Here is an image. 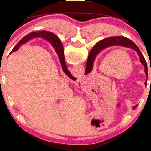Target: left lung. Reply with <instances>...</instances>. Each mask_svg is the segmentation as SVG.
<instances>
[{
    "instance_id": "8db88e82",
    "label": "left lung",
    "mask_w": 151,
    "mask_h": 151,
    "mask_svg": "<svg viewBox=\"0 0 151 151\" xmlns=\"http://www.w3.org/2000/svg\"><path fill=\"white\" fill-rule=\"evenodd\" d=\"M57 40L58 42V50H60L63 48V45L59 39H58ZM112 46H121V47L132 48V49L136 51L139 57L140 63H141L143 66H144L145 73L146 74V76L148 75L147 64L139 48H138L137 46L135 45V43L134 42H132L131 40H130L128 39V38H126L124 37H121V36L106 38V39L101 40V41L98 42L94 46L93 49H92L90 52V54H89L88 57L87 62H86V68L88 72H91L92 69H93L94 60H95L96 56L98 55L99 53L100 52L101 50L105 49V48H109L110 47H112ZM137 106V105L134 106L133 107V109L136 108Z\"/></svg>"
}]
</instances>
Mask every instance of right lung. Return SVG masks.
Returning <instances> with one entry per match:
<instances>
[{"mask_svg": "<svg viewBox=\"0 0 151 151\" xmlns=\"http://www.w3.org/2000/svg\"><path fill=\"white\" fill-rule=\"evenodd\" d=\"M37 37H40V38H42V39L47 40L52 45L53 48H55V51L57 53L58 58H59L60 62L61 64V66H62V68L64 71V73L70 77L71 74L69 72V70H68V68L66 66L65 56H64V48H63L60 50H58V42L57 40L58 38L57 35H55L54 34V33L48 32V31H45V30H41V31L33 32L31 33H29V35H26L24 37L22 38V39L20 40L19 43H18V44L14 47L13 49L12 50L11 52L17 51L18 49H19L20 46L21 45L24 44V43H26L27 42L29 41V40L34 39V38H37Z\"/></svg>", "mask_w": 151, "mask_h": 151, "instance_id": "1", "label": "right lung"}]
</instances>
